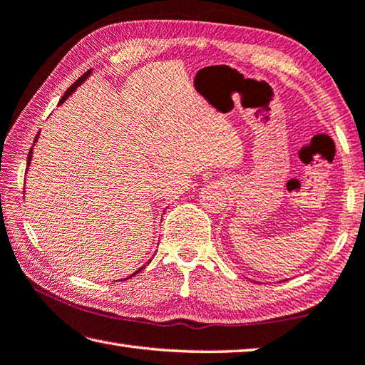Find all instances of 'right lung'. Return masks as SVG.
<instances>
[{
  "mask_svg": "<svg viewBox=\"0 0 365 365\" xmlns=\"http://www.w3.org/2000/svg\"><path fill=\"white\" fill-rule=\"evenodd\" d=\"M91 74V69L90 71H87V73H85L82 77H78L77 78V81L73 83V85H71V87L66 90V93H64V95H63V98L60 99V106L64 103V101H66V99L71 96V95H73V93L77 90V87H81V85L85 82V81H87V78H88V76ZM38 138H39V133H38V135H36V139H34V144H36V140H38ZM33 144V145H34ZM31 156H33V147L30 148V153H28V160H26V169H28V166H30V164H31ZM150 262V261H148ZM139 270H142V267L139 269ZM139 270H135V272L134 274H138L139 272ZM133 274V275H134ZM133 275H130V277H133ZM130 277H126V280H128V278H130ZM121 282V280H120Z\"/></svg>",
  "mask_w": 365,
  "mask_h": 365,
  "instance_id": "add662e5",
  "label": "right lung"
}]
</instances>
